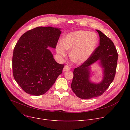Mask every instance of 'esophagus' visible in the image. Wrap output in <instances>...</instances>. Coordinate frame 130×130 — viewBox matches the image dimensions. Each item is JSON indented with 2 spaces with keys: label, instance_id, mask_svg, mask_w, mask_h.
Here are the masks:
<instances>
[{
  "label": "esophagus",
  "instance_id": "esophagus-1",
  "mask_svg": "<svg viewBox=\"0 0 130 130\" xmlns=\"http://www.w3.org/2000/svg\"><path fill=\"white\" fill-rule=\"evenodd\" d=\"M70 67L69 66L67 65H65L63 68V71H69L70 70Z\"/></svg>",
  "mask_w": 130,
  "mask_h": 130
}]
</instances>
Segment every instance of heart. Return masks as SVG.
Returning <instances> with one entry per match:
<instances>
[{
  "mask_svg": "<svg viewBox=\"0 0 130 130\" xmlns=\"http://www.w3.org/2000/svg\"><path fill=\"white\" fill-rule=\"evenodd\" d=\"M98 43L97 35L93 32L78 30L66 34L62 44L57 46V52L66 57L65 50H70V57L75 63L81 64L86 61L95 51Z\"/></svg>",
  "mask_w": 130,
  "mask_h": 130,
  "instance_id": "obj_1",
  "label": "heart"
}]
</instances>
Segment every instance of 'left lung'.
I'll list each match as a JSON object with an SVG mask.
<instances>
[{
    "mask_svg": "<svg viewBox=\"0 0 130 130\" xmlns=\"http://www.w3.org/2000/svg\"><path fill=\"white\" fill-rule=\"evenodd\" d=\"M100 37L99 45L89 58L74 69L71 87L77 97L82 99L101 96L114 79L117 65L118 53L113 42L101 31L96 30ZM100 60L104 68L102 82L95 84L89 81V66Z\"/></svg>",
    "mask_w": 130,
    "mask_h": 130,
    "instance_id": "8db88e82",
    "label": "left lung"
}]
</instances>
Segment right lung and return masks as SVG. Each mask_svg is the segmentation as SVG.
Segmentation results:
<instances>
[{"label":"right lung","instance_id":"add662e5","mask_svg":"<svg viewBox=\"0 0 130 130\" xmlns=\"http://www.w3.org/2000/svg\"><path fill=\"white\" fill-rule=\"evenodd\" d=\"M60 29L39 27L23 34L16 43L12 58L14 79L26 93L40 96L54 84L64 64L54 60L48 47L55 48Z\"/></svg>","mask_w":130,"mask_h":130}]
</instances>
